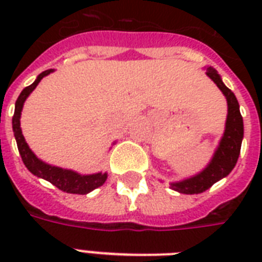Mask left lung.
Returning a JSON list of instances; mask_svg holds the SVG:
<instances>
[{
    "label": "left lung",
    "instance_id": "8db88e82",
    "mask_svg": "<svg viewBox=\"0 0 262 262\" xmlns=\"http://www.w3.org/2000/svg\"><path fill=\"white\" fill-rule=\"evenodd\" d=\"M207 76L213 80V83L219 87L227 99L228 114L226 121L224 135L219 143V147L215 151L207 167L204 168L200 174L183 179L181 182H172L171 189L183 194H199L227 177L231 170L235 167L236 160L239 158L241 144L244 139V119L239 111V103L236 100L235 95L231 90H228L223 84L220 76L213 68H207Z\"/></svg>",
    "mask_w": 262,
    "mask_h": 262
}]
</instances>
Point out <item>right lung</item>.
<instances>
[{
    "label": "right lung",
    "instance_id": "add662e5",
    "mask_svg": "<svg viewBox=\"0 0 262 262\" xmlns=\"http://www.w3.org/2000/svg\"><path fill=\"white\" fill-rule=\"evenodd\" d=\"M53 69L42 72L40 75L36 77L34 83L26 87L21 91V94L18 95L17 100H16V106H14V114L12 118V126H13V133L16 143H17L18 152L21 156L23 163L26 164V167L31 172L39 178H43L53 183L57 186L59 190L67 191V193H73V194H87L92 191L96 187L102 186L103 183L106 182L107 174L106 172H96V174L91 175H81L79 172L67 170V168H59L55 166L45 163L40 159H38L35 154L30 149L28 144L26 143V139L21 133V127H20V115H21L23 104L28 98V95L36 88L39 81L45 77V76L50 75Z\"/></svg>",
    "mask_w": 262,
    "mask_h": 262
}]
</instances>
